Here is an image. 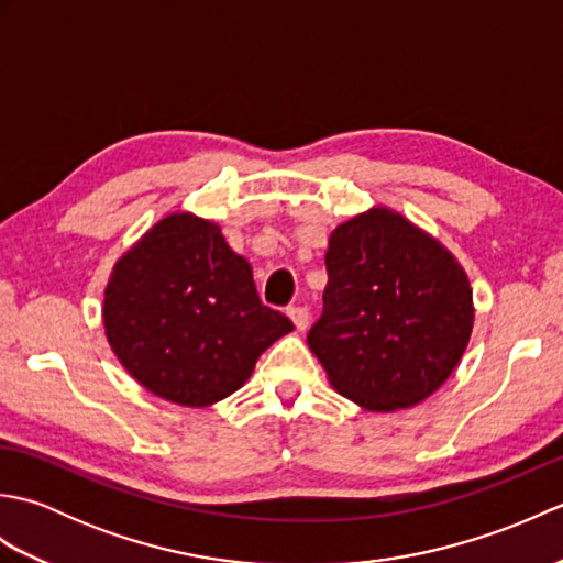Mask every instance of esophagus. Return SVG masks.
Listing matches in <instances>:
<instances>
[{"instance_id":"34e87169","label":"esophagus","mask_w":563,"mask_h":563,"mask_svg":"<svg viewBox=\"0 0 563 563\" xmlns=\"http://www.w3.org/2000/svg\"><path fill=\"white\" fill-rule=\"evenodd\" d=\"M288 314H290V319H292V324H295L297 329H300V331H305V329L309 327V321H312V317H309V309H307V307H290Z\"/></svg>"}]
</instances>
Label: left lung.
I'll return each instance as SVG.
<instances>
[{"mask_svg":"<svg viewBox=\"0 0 563 563\" xmlns=\"http://www.w3.org/2000/svg\"><path fill=\"white\" fill-rule=\"evenodd\" d=\"M327 271L307 343L341 397L399 411L445 385L474 329L472 285L448 246L375 206L331 232Z\"/></svg>","mask_w":563,"mask_h":563,"instance_id":"obj_1","label":"left lung"}]
</instances>
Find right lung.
Returning a JSON list of instances; mask_svg holds the SVG:
<instances>
[{
	"label": "right lung",
	"mask_w": 563,
	"mask_h": 563,
	"mask_svg": "<svg viewBox=\"0 0 563 563\" xmlns=\"http://www.w3.org/2000/svg\"><path fill=\"white\" fill-rule=\"evenodd\" d=\"M103 329L130 377L178 406H210L251 377L295 327L258 300L249 261L220 224L172 212L115 261Z\"/></svg>",
	"instance_id": "obj_1"
}]
</instances>
